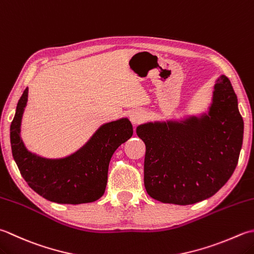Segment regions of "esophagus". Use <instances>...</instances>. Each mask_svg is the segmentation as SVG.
Wrapping results in <instances>:
<instances>
[{"label":"esophagus","instance_id":"esophagus-1","mask_svg":"<svg viewBox=\"0 0 254 254\" xmlns=\"http://www.w3.org/2000/svg\"><path fill=\"white\" fill-rule=\"evenodd\" d=\"M144 119H145V114H144V112L141 110H135L130 114V120L134 126H137V124L143 122Z\"/></svg>","mask_w":254,"mask_h":254}]
</instances>
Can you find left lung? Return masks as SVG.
Segmentation results:
<instances>
[{
	"label": "left lung",
	"instance_id": "left-lung-1",
	"mask_svg": "<svg viewBox=\"0 0 254 254\" xmlns=\"http://www.w3.org/2000/svg\"><path fill=\"white\" fill-rule=\"evenodd\" d=\"M136 134L146 146L144 185L152 198L191 205L213 196L235 172L243 140V120L230 80L218 78L209 116L143 124Z\"/></svg>",
	"mask_w": 254,
	"mask_h": 254
}]
</instances>
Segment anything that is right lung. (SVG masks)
Returning a JSON list of instances; mask_svg holds the SVG:
<instances>
[{"mask_svg":"<svg viewBox=\"0 0 254 254\" xmlns=\"http://www.w3.org/2000/svg\"><path fill=\"white\" fill-rule=\"evenodd\" d=\"M28 89L24 90L11 123L12 154L28 186L45 199L58 203H86L99 199L106 190L108 168L113 153L133 135L127 119L107 123L86 145L63 160H45L25 148L19 127Z\"/></svg>","mask_w":254,"mask_h":254,"instance_id":"right-lung-1","label":"right lung"}]
</instances>
